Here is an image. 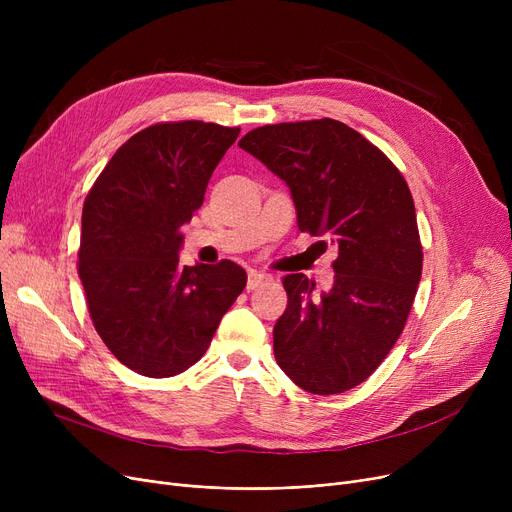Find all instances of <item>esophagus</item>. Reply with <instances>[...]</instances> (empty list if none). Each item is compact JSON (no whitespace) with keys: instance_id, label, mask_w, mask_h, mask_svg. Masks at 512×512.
Masks as SVG:
<instances>
[{"instance_id":"34e87169","label":"esophagus","mask_w":512,"mask_h":512,"mask_svg":"<svg viewBox=\"0 0 512 512\" xmlns=\"http://www.w3.org/2000/svg\"><path fill=\"white\" fill-rule=\"evenodd\" d=\"M272 280H274V278H272L270 274L251 270V272H249V278H247V290H257L259 286H263V284H267V282H272Z\"/></svg>"}]
</instances>
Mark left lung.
<instances>
[{
    "label": "left lung",
    "mask_w": 512,
    "mask_h": 512,
    "mask_svg": "<svg viewBox=\"0 0 512 512\" xmlns=\"http://www.w3.org/2000/svg\"><path fill=\"white\" fill-rule=\"evenodd\" d=\"M238 147L288 184L301 232L338 245L328 294L313 297L303 274L282 278L288 305L274 326L276 361L311 394L351 390L388 357L421 280L409 184L384 151L332 118L259 126Z\"/></svg>",
    "instance_id": "left-lung-1"
}]
</instances>
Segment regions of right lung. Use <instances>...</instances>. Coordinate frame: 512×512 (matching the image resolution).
Instances as JSON below:
<instances>
[{
	"instance_id": "1",
	"label": "right lung",
	"mask_w": 512,
	"mask_h": 512,
	"mask_svg": "<svg viewBox=\"0 0 512 512\" xmlns=\"http://www.w3.org/2000/svg\"><path fill=\"white\" fill-rule=\"evenodd\" d=\"M240 128L201 120L143 128L114 153L83 205L78 276L112 355L147 378H172L209 348L247 272L224 259L180 265L182 226Z\"/></svg>"
}]
</instances>
